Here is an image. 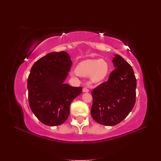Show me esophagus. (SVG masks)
<instances>
[{
  "instance_id": "1",
  "label": "esophagus",
  "mask_w": 161,
  "mask_h": 161,
  "mask_svg": "<svg viewBox=\"0 0 161 161\" xmlns=\"http://www.w3.org/2000/svg\"><path fill=\"white\" fill-rule=\"evenodd\" d=\"M82 91H83L84 92H87L89 91V90L87 88H86V87H85V88L82 89Z\"/></svg>"
}]
</instances>
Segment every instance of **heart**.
<instances>
[{
  "label": "heart",
  "mask_w": 161,
  "mask_h": 161,
  "mask_svg": "<svg viewBox=\"0 0 161 161\" xmlns=\"http://www.w3.org/2000/svg\"><path fill=\"white\" fill-rule=\"evenodd\" d=\"M109 72L108 64L104 60H86L80 62L72 70V75L89 76L92 83H98L103 81L108 76Z\"/></svg>",
  "instance_id": "obj_1"
}]
</instances>
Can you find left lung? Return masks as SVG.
Masks as SVG:
<instances>
[{
    "mask_svg": "<svg viewBox=\"0 0 161 161\" xmlns=\"http://www.w3.org/2000/svg\"><path fill=\"white\" fill-rule=\"evenodd\" d=\"M112 62L115 69L110 73L108 81L91 91L92 119L109 126L124 119L136 102V79L132 68L118 54L115 55Z\"/></svg>",
    "mask_w": 161,
    "mask_h": 161,
    "instance_id": "obj_1",
    "label": "left lung"
}]
</instances>
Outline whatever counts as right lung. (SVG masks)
Masks as SVG:
<instances>
[{"instance_id":"add662e5","label":"right lung","mask_w":161,"mask_h":161,"mask_svg":"<svg viewBox=\"0 0 161 161\" xmlns=\"http://www.w3.org/2000/svg\"><path fill=\"white\" fill-rule=\"evenodd\" d=\"M72 62L66 52H51L33 65L27 79L28 99L37 118L49 126L69 118L71 102L82 88L64 83Z\"/></svg>"}]
</instances>
